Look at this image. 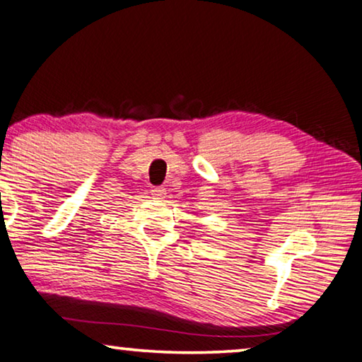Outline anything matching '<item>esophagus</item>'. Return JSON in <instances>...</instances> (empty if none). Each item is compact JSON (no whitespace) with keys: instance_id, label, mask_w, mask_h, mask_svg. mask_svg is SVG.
<instances>
[{"instance_id":"34e87169","label":"esophagus","mask_w":362,"mask_h":362,"mask_svg":"<svg viewBox=\"0 0 362 362\" xmlns=\"http://www.w3.org/2000/svg\"><path fill=\"white\" fill-rule=\"evenodd\" d=\"M152 195H154V198H157V200H164L167 197V190L164 187H156L152 188Z\"/></svg>"}]
</instances>
